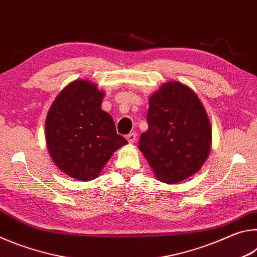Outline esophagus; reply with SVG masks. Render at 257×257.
I'll return each mask as SVG.
<instances>
[{
	"label": "esophagus",
	"mask_w": 257,
	"mask_h": 257,
	"mask_svg": "<svg viewBox=\"0 0 257 257\" xmlns=\"http://www.w3.org/2000/svg\"><path fill=\"white\" fill-rule=\"evenodd\" d=\"M125 138H127V141L129 142V144H134V143L136 142L137 134L136 133H130V134L127 135V136H125Z\"/></svg>",
	"instance_id": "1"
}]
</instances>
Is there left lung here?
<instances>
[{"mask_svg": "<svg viewBox=\"0 0 257 257\" xmlns=\"http://www.w3.org/2000/svg\"><path fill=\"white\" fill-rule=\"evenodd\" d=\"M149 129L139 138L156 179L178 184L201 170L212 145V128L203 103L180 81H168L150 96Z\"/></svg>", "mask_w": 257, "mask_h": 257, "instance_id": "obj_1", "label": "left lung"}]
</instances>
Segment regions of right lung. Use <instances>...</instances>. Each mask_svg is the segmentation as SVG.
I'll return each instance as SVG.
<instances>
[{
    "instance_id": "add662e5",
    "label": "right lung",
    "mask_w": 257,
    "mask_h": 257,
    "mask_svg": "<svg viewBox=\"0 0 257 257\" xmlns=\"http://www.w3.org/2000/svg\"><path fill=\"white\" fill-rule=\"evenodd\" d=\"M105 93L94 82L77 79L61 90L45 120V138L54 164L79 181L97 178L112 154L128 144L101 108Z\"/></svg>"
}]
</instances>
